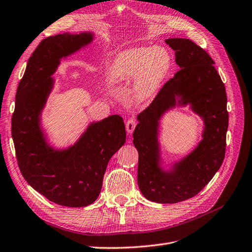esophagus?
I'll list each match as a JSON object with an SVG mask.
<instances>
[{"instance_id": "34e87169", "label": "esophagus", "mask_w": 252, "mask_h": 252, "mask_svg": "<svg viewBox=\"0 0 252 252\" xmlns=\"http://www.w3.org/2000/svg\"><path fill=\"white\" fill-rule=\"evenodd\" d=\"M135 126H136L135 120H133V119L128 120L127 123H126V130H127V133H128V134H131V133L133 132V130H134Z\"/></svg>"}]
</instances>
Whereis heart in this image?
Returning <instances> with one entry per match:
<instances>
[{
	"label": "heart",
	"mask_w": 252,
	"mask_h": 252,
	"mask_svg": "<svg viewBox=\"0 0 252 252\" xmlns=\"http://www.w3.org/2000/svg\"><path fill=\"white\" fill-rule=\"evenodd\" d=\"M170 65V55L164 47L131 48L117 57L109 81L116 85H133V101L142 104L156 94Z\"/></svg>",
	"instance_id": "b5f03b06"
}]
</instances>
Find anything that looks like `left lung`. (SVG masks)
<instances>
[{
	"label": "left lung",
	"instance_id": "8db88e82",
	"mask_svg": "<svg viewBox=\"0 0 252 252\" xmlns=\"http://www.w3.org/2000/svg\"><path fill=\"white\" fill-rule=\"evenodd\" d=\"M165 42L175 51L180 69L138 116L133 145L139 152L138 184L143 195L156 203L174 204L196 195L220 169L228 112L225 85L208 53L188 39ZM187 104L204 122L202 140L189 155L165 170L158 143L159 121L166 111Z\"/></svg>",
	"mask_w": 252,
	"mask_h": 252
}]
</instances>
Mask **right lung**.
Masks as SVG:
<instances>
[{
	"label": "right lung",
	"instance_id": "right-lung-1",
	"mask_svg": "<svg viewBox=\"0 0 252 252\" xmlns=\"http://www.w3.org/2000/svg\"><path fill=\"white\" fill-rule=\"evenodd\" d=\"M94 37L93 32H65L44 39L19 83L11 120L22 175L46 199L66 207H83L97 199L109 159L126 142L124 121L118 114L90 123L65 149L50 146L42 128V111L55 85L51 75L61 60L87 46Z\"/></svg>",
	"mask_w": 252,
	"mask_h": 252
}]
</instances>
